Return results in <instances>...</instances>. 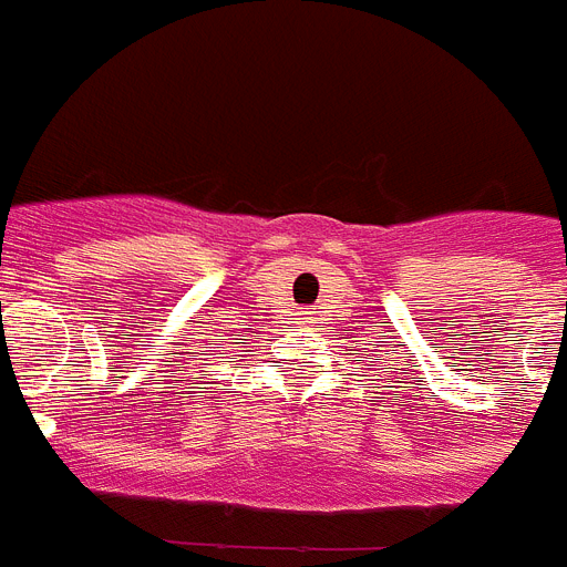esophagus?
I'll use <instances>...</instances> for the list:
<instances>
[{
	"label": "esophagus",
	"mask_w": 567,
	"mask_h": 567,
	"mask_svg": "<svg viewBox=\"0 0 567 567\" xmlns=\"http://www.w3.org/2000/svg\"><path fill=\"white\" fill-rule=\"evenodd\" d=\"M301 316H307V312H301Z\"/></svg>",
	"instance_id": "34e87169"
}]
</instances>
